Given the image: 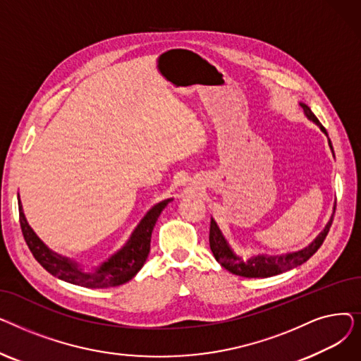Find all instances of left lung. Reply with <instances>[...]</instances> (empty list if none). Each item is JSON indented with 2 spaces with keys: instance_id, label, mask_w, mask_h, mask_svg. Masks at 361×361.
Here are the masks:
<instances>
[{
  "instance_id": "8db88e82",
  "label": "left lung",
  "mask_w": 361,
  "mask_h": 361,
  "mask_svg": "<svg viewBox=\"0 0 361 361\" xmlns=\"http://www.w3.org/2000/svg\"><path fill=\"white\" fill-rule=\"evenodd\" d=\"M301 108L305 109V114L307 116L309 120H312L313 123H316L320 130L328 135L325 127L319 123V120L316 118L314 114L312 112V109L306 105L301 104ZM329 146L332 149L331 140H329ZM334 152V149H332ZM335 207H336V202H335ZM334 207V211H335ZM335 214V212H334ZM334 221V215L329 219V222L326 224L325 230L322 231L316 240L307 245L306 249L298 250V252H293V253H287V255H259L255 256L249 260H243L240 256H237L233 249L230 247V244L226 243L225 237L222 235L219 226L216 225V222L212 219L211 221V230H209V244H211V250L216 259L218 263H221V267H224L226 271H230L234 275L238 276H244V278H268V276H274L282 272H287L293 268L300 267L305 262H307L322 244H324L329 228Z\"/></svg>"
}]
</instances>
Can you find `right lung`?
<instances>
[{
	"label": "right lung",
	"instance_id": "right-lung-1",
	"mask_svg": "<svg viewBox=\"0 0 361 361\" xmlns=\"http://www.w3.org/2000/svg\"><path fill=\"white\" fill-rule=\"evenodd\" d=\"M171 200L173 199H166L152 207L140 221L137 228L133 231L124 247L102 263L94 272H85L78 263L51 252L29 226L20 202H18V219H20L25 241L33 257L51 275L86 288H109L126 283L142 269L150 252L152 231L164 207Z\"/></svg>",
	"mask_w": 361,
	"mask_h": 361
}]
</instances>
